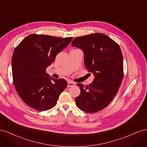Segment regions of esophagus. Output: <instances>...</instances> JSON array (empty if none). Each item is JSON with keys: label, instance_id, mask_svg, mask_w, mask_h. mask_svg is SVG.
I'll use <instances>...</instances> for the list:
<instances>
[{"label": "esophagus", "instance_id": "obj_1", "mask_svg": "<svg viewBox=\"0 0 147 147\" xmlns=\"http://www.w3.org/2000/svg\"><path fill=\"white\" fill-rule=\"evenodd\" d=\"M75 86V83L73 82H71V81H68V85L67 86L68 87H73Z\"/></svg>", "mask_w": 147, "mask_h": 147}]
</instances>
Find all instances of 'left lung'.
<instances>
[{
    "mask_svg": "<svg viewBox=\"0 0 147 147\" xmlns=\"http://www.w3.org/2000/svg\"><path fill=\"white\" fill-rule=\"evenodd\" d=\"M71 45L84 51L86 68L94 75L88 86L77 84L80 93L75 99L76 105L87 113L100 111L113 100L124 76L121 49L115 41L101 33L76 37Z\"/></svg>",
    "mask_w": 147,
    "mask_h": 147,
    "instance_id": "8db88e82",
    "label": "left lung"
}]
</instances>
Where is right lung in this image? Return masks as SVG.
Masks as SVG:
<instances>
[{
    "label": "right lung",
    "instance_id": "right-lung-1",
    "mask_svg": "<svg viewBox=\"0 0 147 147\" xmlns=\"http://www.w3.org/2000/svg\"><path fill=\"white\" fill-rule=\"evenodd\" d=\"M73 38L31 34L16 47L11 59L13 81L18 95L27 106L45 111L56 105L67 82L61 78H49L46 68Z\"/></svg>",
    "mask_w": 147,
    "mask_h": 147
}]
</instances>
